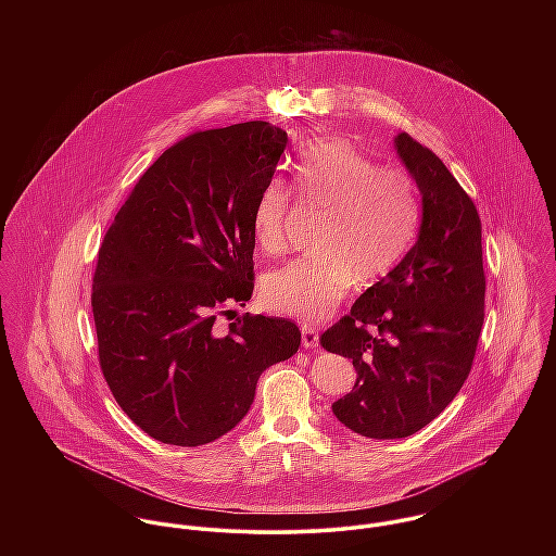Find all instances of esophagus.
<instances>
[{"label": "esophagus", "instance_id": "esophagus-1", "mask_svg": "<svg viewBox=\"0 0 556 556\" xmlns=\"http://www.w3.org/2000/svg\"><path fill=\"white\" fill-rule=\"evenodd\" d=\"M302 346L304 349H317L318 331L315 327H308V325L302 327Z\"/></svg>", "mask_w": 556, "mask_h": 556}]
</instances>
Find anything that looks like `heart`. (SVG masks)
<instances>
[{"label": "heart", "instance_id": "b5f03b06", "mask_svg": "<svg viewBox=\"0 0 556 556\" xmlns=\"http://www.w3.org/2000/svg\"><path fill=\"white\" fill-rule=\"evenodd\" d=\"M302 203L320 210L313 248L317 256L291 261L265 274L263 302L287 317L320 320L346 295L353 280L372 285L406 252L419 220L413 179L377 166L344 139L311 146L295 168ZM291 194L280 179L261 190L252 236L267 254H280Z\"/></svg>", "mask_w": 556, "mask_h": 556}]
</instances>
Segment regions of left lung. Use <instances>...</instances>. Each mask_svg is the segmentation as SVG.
Returning a JSON list of instances; mask_svg holds the SVG:
<instances>
[{"label": "left lung", "instance_id": "8db88e82", "mask_svg": "<svg viewBox=\"0 0 556 556\" xmlns=\"http://www.w3.org/2000/svg\"><path fill=\"white\" fill-rule=\"evenodd\" d=\"M397 159L421 194L417 241L320 336L353 359L357 381L331 404L368 439H402L428 426L467 381L483 325L481 223L443 160L400 132Z\"/></svg>", "mask_w": 556, "mask_h": 556}]
</instances>
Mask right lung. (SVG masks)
Listing matches in <instances>:
<instances>
[{
    "instance_id": "1",
    "label": "right lung",
    "mask_w": 556,
    "mask_h": 556,
    "mask_svg": "<svg viewBox=\"0 0 556 556\" xmlns=\"http://www.w3.org/2000/svg\"><path fill=\"white\" fill-rule=\"evenodd\" d=\"M287 141L269 122L181 139L146 170L100 245V368L124 413L166 445L227 434L261 372L300 349L289 318L245 313L227 333L214 325L252 295V212Z\"/></svg>"
}]
</instances>
